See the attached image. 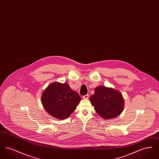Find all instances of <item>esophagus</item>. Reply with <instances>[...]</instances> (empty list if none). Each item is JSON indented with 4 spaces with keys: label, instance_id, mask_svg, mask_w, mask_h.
<instances>
[{
    "label": "esophagus",
    "instance_id": "34e87169",
    "mask_svg": "<svg viewBox=\"0 0 159 159\" xmlns=\"http://www.w3.org/2000/svg\"><path fill=\"white\" fill-rule=\"evenodd\" d=\"M88 98H89V95L88 94H86L83 97V98L84 99H88Z\"/></svg>",
    "mask_w": 159,
    "mask_h": 159
}]
</instances>
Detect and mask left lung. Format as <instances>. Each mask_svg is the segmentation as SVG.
<instances>
[{
	"instance_id": "left-lung-1",
	"label": "left lung",
	"mask_w": 159,
	"mask_h": 159,
	"mask_svg": "<svg viewBox=\"0 0 159 159\" xmlns=\"http://www.w3.org/2000/svg\"><path fill=\"white\" fill-rule=\"evenodd\" d=\"M89 100L96 112L105 119L117 117L123 110L124 99L121 93L113 88L97 87Z\"/></svg>"
}]
</instances>
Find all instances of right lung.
I'll return each instance as SVG.
<instances>
[{"label":"right lung","instance_id":"obj_1","mask_svg":"<svg viewBox=\"0 0 159 159\" xmlns=\"http://www.w3.org/2000/svg\"><path fill=\"white\" fill-rule=\"evenodd\" d=\"M42 102L46 111L57 119H65L75 110L81 100L77 92L71 90L67 83L54 82L42 95Z\"/></svg>","mask_w":159,"mask_h":159}]
</instances>
